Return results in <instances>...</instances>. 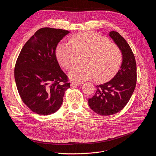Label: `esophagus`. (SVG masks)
I'll use <instances>...</instances> for the list:
<instances>
[{"label": "esophagus", "mask_w": 156, "mask_h": 156, "mask_svg": "<svg viewBox=\"0 0 156 156\" xmlns=\"http://www.w3.org/2000/svg\"><path fill=\"white\" fill-rule=\"evenodd\" d=\"M82 83H79V82H74V81H72L71 83V86L72 87H76V86H78L79 85L81 84Z\"/></svg>", "instance_id": "34e87169"}]
</instances>
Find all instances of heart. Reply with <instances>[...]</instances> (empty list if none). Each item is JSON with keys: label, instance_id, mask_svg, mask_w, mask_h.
Returning <instances> with one entry per match:
<instances>
[{"label": "heart", "instance_id": "heart-1", "mask_svg": "<svg viewBox=\"0 0 156 156\" xmlns=\"http://www.w3.org/2000/svg\"><path fill=\"white\" fill-rule=\"evenodd\" d=\"M83 55V65L69 72L71 79L86 80L95 77L104 81L113 77L120 69L122 53L120 48L98 34L83 32L72 36L68 42H62L56 49V56L65 69L70 70L77 63V55Z\"/></svg>", "mask_w": 156, "mask_h": 156}]
</instances>
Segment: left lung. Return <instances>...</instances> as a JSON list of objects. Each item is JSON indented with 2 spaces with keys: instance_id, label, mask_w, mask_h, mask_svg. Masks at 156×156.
<instances>
[{
  "instance_id": "1",
  "label": "left lung",
  "mask_w": 156,
  "mask_h": 156,
  "mask_svg": "<svg viewBox=\"0 0 156 156\" xmlns=\"http://www.w3.org/2000/svg\"><path fill=\"white\" fill-rule=\"evenodd\" d=\"M109 36L122 53L120 69L109 82L97 85L95 94L88 99L90 108L98 115L108 116L120 111L129 101L136 85V63L128 43L116 31Z\"/></svg>"
}]
</instances>
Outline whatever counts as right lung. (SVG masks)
Instances as JSON below:
<instances>
[{
    "mask_svg": "<svg viewBox=\"0 0 156 156\" xmlns=\"http://www.w3.org/2000/svg\"><path fill=\"white\" fill-rule=\"evenodd\" d=\"M69 33L61 29H40L17 58L15 79L18 91L23 103L36 114L54 113L61 107L65 91L70 88L55 55L58 43Z\"/></svg>",
    "mask_w": 156,
    "mask_h": 156,
    "instance_id": "1",
    "label": "right lung"
}]
</instances>
